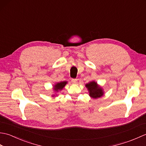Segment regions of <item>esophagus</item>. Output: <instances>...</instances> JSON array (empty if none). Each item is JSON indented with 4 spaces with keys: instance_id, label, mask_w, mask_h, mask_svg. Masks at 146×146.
I'll return each instance as SVG.
<instances>
[{
    "instance_id": "esophagus-1",
    "label": "esophagus",
    "mask_w": 146,
    "mask_h": 146,
    "mask_svg": "<svg viewBox=\"0 0 146 146\" xmlns=\"http://www.w3.org/2000/svg\"><path fill=\"white\" fill-rule=\"evenodd\" d=\"M77 82V80L75 79V78H73L71 79V82H72L73 83H76Z\"/></svg>"
}]
</instances>
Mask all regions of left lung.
I'll list each match as a JSON object with an SVG mask.
<instances>
[{
    "instance_id": "left-lung-1",
    "label": "left lung",
    "mask_w": 146,
    "mask_h": 146,
    "mask_svg": "<svg viewBox=\"0 0 146 146\" xmlns=\"http://www.w3.org/2000/svg\"><path fill=\"white\" fill-rule=\"evenodd\" d=\"M85 86L88 88L90 93V95L92 98H97L102 97L104 95V92L102 89L100 87H99L97 85V83L95 82H90Z\"/></svg>"
}]
</instances>
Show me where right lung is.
Segmentation results:
<instances>
[{
	"label": "right lung",
	"mask_w": 146,
	"mask_h": 146,
	"mask_svg": "<svg viewBox=\"0 0 146 146\" xmlns=\"http://www.w3.org/2000/svg\"><path fill=\"white\" fill-rule=\"evenodd\" d=\"M66 83H67L66 82H61L60 83H58L56 84V85H54V90L56 91L60 90H62L63 88V87L66 85Z\"/></svg>",
	"instance_id": "1"
}]
</instances>
